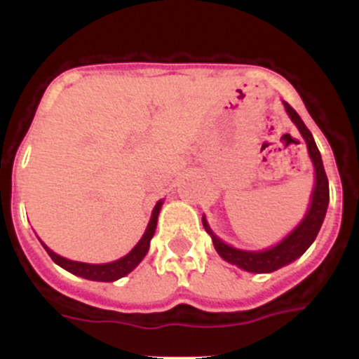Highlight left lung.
Segmentation results:
<instances>
[{"instance_id":"8db88e82","label":"left lung","mask_w":359,"mask_h":359,"mask_svg":"<svg viewBox=\"0 0 359 359\" xmlns=\"http://www.w3.org/2000/svg\"><path fill=\"white\" fill-rule=\"evenodd\" d=\"M283 107L287 111L288 118L292 119V123L297 126L300 135H302L314 168V184L309 196V205H307V210L302 219H300V222L293 227L283 240L278 241L273 247L264 250H243L220 240L212 231L206 217L203 215L201 219L203 227H205V231L212 238L217 253L226 262L238 266L240 269L247 271V273H273V271L281 269V267L288 266L293 260L299 259L300 255H304V252L313 245L318 233H320L321 224H323L325 215H327L328 201H330V191H328V179L327 173H325L323 159H321L320 149H318L316 142H314L313 133L307 130V126L304 125L302 118L297 114V111L292 109L285 100Z\"/></svg>"}]
</instances>
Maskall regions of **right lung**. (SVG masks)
<instances>
[{
    "label": "right lung",
    "mask_w": 359,
    "mask_h": 359,
    "mask_svg": "<svg viewBox=\"0 0 359 359\" xmlns=\"http://www.w3.org/2000/svg\"><path fill=\"white\" fill-rule=\"evenodd\" d=\"M163 203H165V200H159L156 205H154L153 213H151L149 224H147L146 231H144V234H142V238L139 240V243L130 250L125 257H121V259H118V260H112V262L88 264V262H78V260L66 259V257L59 255V253H55L53 250H50L41 240H39V238L38 240L41 241L43 248L46 250V253H48L50 257H52L53 262H55L57 266L62 267V269L69 271V273L74 274V276L85 278V280L104 281V283H109V281H116V280H119V278H123V276H126V274L132 273V271L135 269L140 262H142L144 257L147 255V252H149V247H151V240H153L154 231H156L158 215H159V210H161Z\"/></svg>",
    "instance_id": "1"
}]
</instances>
